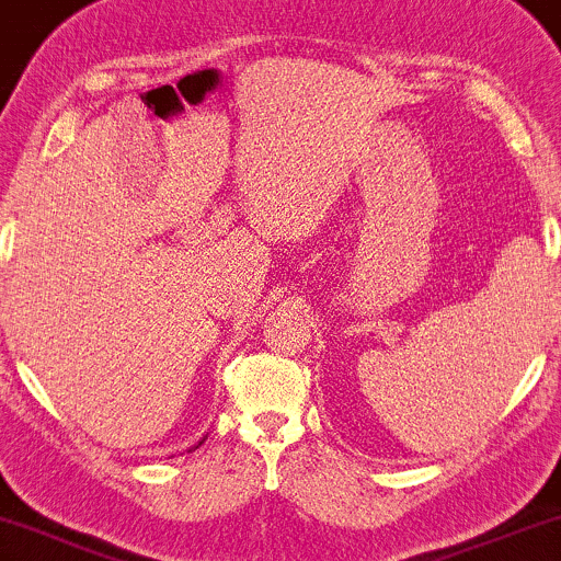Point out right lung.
Masks as SVG:
<instances>
[{"mask_svg": "<svg viewBox=\"0 0 561 561\" xmlns=\"http://www.w3.org/2000/svg\"><path fill=\"white\" fill-rule=\"evenodd\" d=\"M204 442H206V436H204V438H201V442H198V444H195V447H193V449H198V447H201V444H204Z\"/></svg>", "mask_w": 561, "mask_h": 561, "instance_id": "1", "label": "right lung"}]
</instances>
